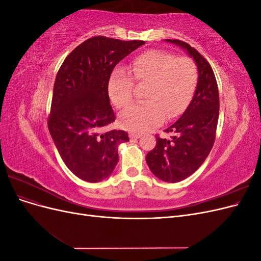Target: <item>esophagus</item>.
<instances>
[{
	"mask_svg": "<svg viewBox=\"0 0 261 261\" xmlns=\"http://www.w3.org/2000/svg\"><path fill=\"white\" fill-rule=\"evenodd\" d=\"M129 137H130L132 139H138V138L141 137V135H140L139 133H130V134H129Z\"/></svg>",
	"mask_w": 261,
	"mask_h": 261,
	"instance_id": "1",
	"label": "esophagus"
}]
</instances>
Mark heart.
Listing matches in <instances>:
<instances>
[{
  "label": "heart",
  "mask_w": 261,
  "mask_h": 261,
  "mask_svg": "<svg viewBox=\"0 0 261 261\" xmlns=\"http://www.w3.org/2000/svg\"><path fill=\"white\" fill-rule=\"evenodd\" d=\"M127 72L135 83L147 84V101L125 109L120 115L121 125L133 132L148 130L161 124L165 116L174 118L183 113L198 80L193 60L161 50L140 53L129 63ZM129 76L124 70L115 69L109 78V97L117 108L133 100L134 85Z\"/></svg>",
  "instance_id": "b5f03b06"
}]
</instances>
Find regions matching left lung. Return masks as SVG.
Returning a JSON list of instances; mask_svg holds the SVG:
<instances>
[{"instance_id": "1", "label": "left lung", "mask_w": 261, "mask_h": 261, "mask_svg": "<svg viewBox=\"0 0 261 261\" xmlns=\"http://www.w3.org/2000/svg\"><path fill=\"white\" fill-rule=\"evenodd\" d=\"M187 51L198 69V81L193 100L178 120L165 132L175 134L171 139L155 136L156 145L146 161L153 174L168 183L191 176L207 159L213 143L219 118V91L215 73L202 55L188 43L165 39Z\"/></svg>"}]
</instances>
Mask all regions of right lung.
<instances>
[{"label": "right lung", "instance_id": "obj_1", "mask_svg": "<svg viewBox=\"0 0 261 261\" xmlns=\"http://www.w3.org/2000/svg\"><path fill=\"white\" fill-rule=\"evenodd\" d=\"M143 44L92 37L70 52L59 69L48 127L62 160L83 180L97 183L111 175L118 145L129 140L124 130H101L115 121L108 93L112 70Z\"/></svg>", "mask_w": 261, "mask_h": 261}]
</instances>
